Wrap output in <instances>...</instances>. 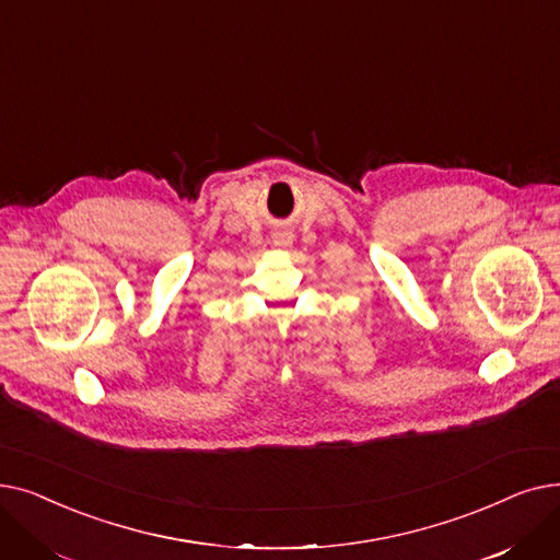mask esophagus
Listing matches in <instances>:
<instances>
[{"label": "esophagus", "mask_w": 560, "mask_h": 560, "mask_svg": "<svg viewBox=\"0 0 560 560\" xmlns=\"http://www.w3.org/2000/svg\"><path fill=\"white\" fill-rule=\"evenodd\" d=\"M277 247H290L292 245V238H290V233H283V231H279V233H275V241H272Z\"/></svg>", "instance_id": "1"}]
</instances>
